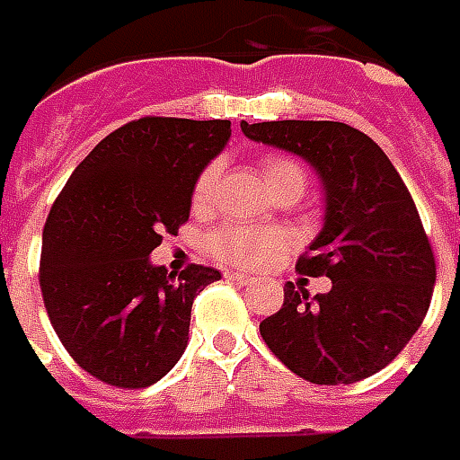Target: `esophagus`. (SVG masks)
I'll use <instances>...</instances> for the list:
<instances>
[{
    "instance_id": "obj_1",
    "label": "esophagus",
    "mask_w": 460,
    "mask_h": 460,
    "mask_svg": "<svg viewBox=\"0 0 460 460\" xmlns=\"http://www.w3.org/2000/svg\"><path fill=\"white\" fill-rule=\"evenodd\" d=\"M227 279H233V282H243V285H247V282H252V277L245 275V272H227Z\"/></svg>"
}]
</instances>
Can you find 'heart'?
Listing matches in <instances>:
<instances>
[{
	"label": "heart",
	"mask_w": 460,
	"mask_h": 460,
	"mask_svg": "<svg viewBox=\"0 0 460 460\" xmlns=\"http://www.w3.org/2000/svg\"><path fill=\"white\" fill-rule=\"evenodd\" d=\"M262 175H265L267 188L277 193L282 188H299L305 190V171L299 163L282 155H270L262 163ZM217 181H220V165L213 163L208 165L193 188V208L195 210H208L217 193ZM292 245V237L285 230L277 227H255V225H223L217 227L208 247L220 262L237 267H265L275 262L288 247Z\"/></svg>",
	"instance_id": "heart-1"
}]
</instances>
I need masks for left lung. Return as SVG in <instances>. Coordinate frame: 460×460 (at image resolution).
<instances>
[{"label": "left lung", "instance_id": "1", "mask_svg": "<svg viewBox=\"0 0 460 460\" xmlns=\"http://www.w3.org/2000/svg\"><path fill=\"white\" fill-rule=\"evenodd\" d=\"M240 128L307 161L324 193V225L297 260L332 289L285 285L282 309L260 322L277 359L312 384H354L381 371L421 327L436 285L429 237L386 153L340 120H265Z\"/></svg>", "mask_w": 460, "mask_h": 460}]
</instances>
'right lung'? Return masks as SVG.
<instances>
[{
	"instance_id": "right-lung-1",
	"label": "right lung",
	"mask_w": 460,
	"mask_h": 460,
	"mask_svg": "<svg viewBox=\"0 0 460 460\" xmlns=\"http://www.w3.org/2000/svg\"><path fill=\"white\" fill-rule=\"evenodd\" d=\"M230 133V120L146 116L71 172L44 225L39 285L51 327L91 376L143 389L183 357L193 299L220 272L190 265L175 277L151 252L188 220L195 181Z\"/></svg>"
}]
</instances>
